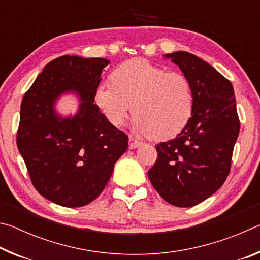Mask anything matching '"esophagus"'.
Segmentation results:
<instances>
[{
  "mask_svg": "<svg viewBox=\"0 0 260 260\" xmlns=\"http://www.w3.org/2000/svg\"><path fill=\"white\" fill-rule=\"evenodd\" d=\"M128 141H129V148L131 149H136V148H139L141 144L140 141H138L136 139H134L133 136H129V139H128Z\"/></svg>",
  "mask_w": 260,
  "mask_h": 260,
  "instance_id": "1",
  "label": "esophagus"
}]
</instances>
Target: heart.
I'll return each instance as SVG.
<instances>
[{"instance_id": "obj_1", "label": "heart", "mask_w": 260, "mask_h": 260, "mask_svg": "<svg viewBox=\"0 0 260 260\" xmlns=\"http://www.w3.org/2000/svg\"><path fill=\"white\" fill-rule=\"evenodd\" d=\"M95 103L110 124L120 126L133 111V131L153 140L178 135L193 112L192 85L179 72H169L143 59L126 61L112 73V83L101 82Z\"/></svg>"}]
</instances>
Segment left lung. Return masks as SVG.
Listing matches in <instances>:
<instances>
[{
  "instance_id": "1",
  "label": "left lung",
  "mask_w": 260,
  "mask_h": 260,
  "mask_svg": "<svg viewBox=\"0 0 260 260\" xmlns=\"http://www.w3.org/2000/svg\"><path fill=\"white\" fill-rule=\"evenodd\" d=\"M162 57L190 80L195 104L181 133L156 146L158 158L148 177L167 203L190 208L212 196L230 174L240 133L234 88L213 67L187 51Z\"/></svg>"
}]
</instances>
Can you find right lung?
<instances>
[{
  "label": "right lung",
  "mask_w": 260,
  "mask_h": 260,
  "mask_svg": "<svg viewBox=\"0 0 260 260\" xmlns=\"http://www.w3.org/2000/svg\"><path fill=\"white\" fill-rule=\"evenodd\" d=\"M109 63L105 58L60 56L43 68L21 101L18 150L39 193L65 208L93 202L128 147L127 135L95 104V89ZM64 94L78 99L74 115L56 111Z\"/></svg>",
  "instance_id": "add662e5"
}]
</instances>
